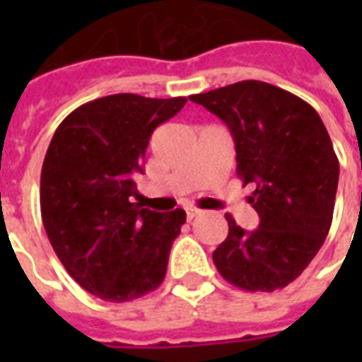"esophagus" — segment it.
Segmentation results:
<instances>
[{
	"instance_id": "34e87169",
	"label": "esophagus",
	"mask_w": 362,
	"mask_h": 362,
	"mask_svg": "<svg viewBox=\"0 0 362 362\" xmlns=\"http://www.w3.org/2000/svg\"><path fill=\"white\" fill-rule=\"evenodd\" d=\"M186 216H187V220L192 221L193 218L201 216V210H199V209H186Z\"/></svg>"
}]
</instances>
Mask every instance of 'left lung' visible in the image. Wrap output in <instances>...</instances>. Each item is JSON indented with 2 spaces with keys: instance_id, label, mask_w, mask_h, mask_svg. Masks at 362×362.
Returning <instances> with one entry per match:
<instances>
[{
  "instance_id": "obj_1",
  "label": "left lung",
  "mask_w": 362,
  "mask_h": 362,
  "mask_svg": "<svg viewBox=\"0 0 362 362\" xmlns=\"http://www.w3.org/2000/svg\"><path fill=\"white\" fill-rule=\"evenodd\" d=\"M220 116L237 148V175L259 214L246 233L226 214L229 235L212 253L218 272L244 291H276L297 280L329 235L340 165L314 107L261 81L189 95Z\"/></svg>"
}]
</instances>
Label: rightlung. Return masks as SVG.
Instances as JSON below:
<instances>
[{
    "mask_svg": "<svg viewBox=\"0 0 362 362\" xmlns=\"http://www.w3.org/2000/svg\"><path fill=\"white\" fill-rule=\"evenodd\" d=\"M186 98L115 93L81 105L54 133L41 170V218L54 252L88 293L127 303L161 286L186 212H153L136 199L153 129Z\"/></svg>",
    "mask_w": 362,
    "mask_h": 362,
    "instance_id": "right-lung-1",
    "label": "right lung"
}]
</instances>
